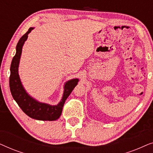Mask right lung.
Wrapping results in <instances>:
<instances>
[{
	"label": "right lung",
	"mask_w": 153,
	"mask_h": 153,
	"mask_svg": "<svg viewBox=\"0 0 153 153\" xmlns=\"http://www.w3.org/2000/svg\"><path fill=\"white\" fill-rule=\"evenodd\" d=\"M34 28L33 27L29 28L26 33L21 37L16 45L15 56L12 58L10 66V91L14 100L19 107L30 118L38 120H56L59 118L61 115L65 102L72 93L74 87L78 84L79 79H70L65 83L62 99L57 105H51L47 103L37 101L27 93L21 81L19 74V66L23 46L28 39V34Z\"/></svg>",
	"instance_id": "add662e5"
}]
</instances>
